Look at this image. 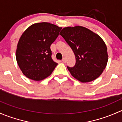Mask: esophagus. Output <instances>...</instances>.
I'll use <instances>...</instances> for the list:
<instances>
[{
  "instance_id": "esophagus-1",
  "label": "esophagus",
  "mask_w": 122,
  "mask_h": 122,
  "mask_svg": "<svg viewBox=\"0 0 122 122\" xmlns=\"http://www.w3.org/2000/svg\"><path fill=\"white\" fill-rule=\"evenodd\" d=\"M62 61L63 63H66V58H65V57H63V59H62V61Z\"/></svg>"
}]
</instances>
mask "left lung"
Instances as JSON below:
<instances>
[{
  "label": "left lung",
  "instance_id": "8db88e82",
  "mask_svg": "<svg viewBox=\"0 0 122 122\" xmlns=\"http://www.w3.org/2000/svg\"><path fill=\"white\" fill-rule=\"evenodd\" d=\"M60 35L69 45L76 57L75 66L67 67L71 76L82 83L99 77L108 61L107 47L102 39L80 26L65 27Z\"/></svg>",
  "mask_w": 122,
  "mask_h": 122
}]
</instances>
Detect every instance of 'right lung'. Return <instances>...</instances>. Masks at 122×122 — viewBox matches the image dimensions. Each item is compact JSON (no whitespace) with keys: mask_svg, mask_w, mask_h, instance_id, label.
<instances>
[{"mask_svg":"<svg viewBox=\"0 0 122 122\" xmlns=\"http://www.w3.org/2000/svg\"><path fill=\"white\" fill-rule=\"evenodd\" d=\"M61 29L53 24L42 22L31 25L22 34L16 57L19 68L27 78L39 81L52 74L57 63L52 60L50 47Z\"/></svg>","mask_w":122,"mask_h":122,"instance_id":"right-lung-1","label":"right lung"}]
</instances>
